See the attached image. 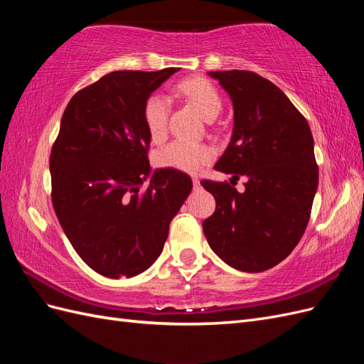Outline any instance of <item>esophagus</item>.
Returning <instances> with one entry per match:
<instances>
[{
  "label": "esophagus",
  "instance_id": "1",
  "mask_svg": "<svg viewBox=\"0 0 364 364\" xmlns=\"http://www.w3.org/2000/svg\"><path fill=\"white\" fill-rule=\"evenodd\" d=\"M193 185H194V188L197 190V188H200V181L197 179V178H193Z\"/></svg>",
  "mask_w": 364,
  "mask_h": 364
}]
</instances>
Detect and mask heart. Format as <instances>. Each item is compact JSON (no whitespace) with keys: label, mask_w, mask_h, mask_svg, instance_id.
<instances>
[{"label":"heart","mask_w":364,"mask_h":364,"mask_svg":"<svg viewBox=\"0 0 364 364\" xmlns=\"http://www.w3.org/2000/svg\"><path fill=\"white\" fill-rule=\"evenodd\" d=\"M176 92L185 97L206 119H213L222 109V95L217 87L203 77H191L176 85ZM170 102L161 94H151L142 106L146 130L153 142H161L167 135ZM214 151L200 142L176 139L156 153V164L162 168H173L185 173L199 171L213 159Z\"/></svg>","instance_id":"b5f03b06"}]
</instances>
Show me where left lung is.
I'll use <instances>...</instances> for the list:
<instances>
[{
	"mask_svg": "<svg viewBox=\"0 0 364 364\" xmlns=\"http://www.w3.org/2000/svg\"><path fill=\"white\" fill-rule=\"evenodd\" d=\"M234 105L232 138L214 168L238 181H202L215 199L203 222L209 246L230 267L264 272L299 243L318 183L314 141L305 117L277 85L243 70L208 73Z\"/></svg>",
	"mask_w": 364,
	"mask_h": 364,
	"instance_id": "8db88e82",
	"label": "left lung"
}]
</instances>
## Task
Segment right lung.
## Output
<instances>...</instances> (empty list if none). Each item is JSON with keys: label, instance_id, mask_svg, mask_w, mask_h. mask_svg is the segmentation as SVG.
Segmentation results:
<instances>
[{"label": "right lung", "instance_id": "right-lung-1", "mask_svg": "<svg viewBox=\"0 0 364 364\" xmlns=\"http://www.w3.org/2000/svg\"><path fill=\"white\" fill-rule=\"evenodd\" d=\"M179 68L114 71L83 87L62 115L50 155L51 200L79 257L107 278H132L161 255L188 174L151 173L146 98Z\"/></svg>", "mask_w": 364, "mask_h": 364}]
</instances>
